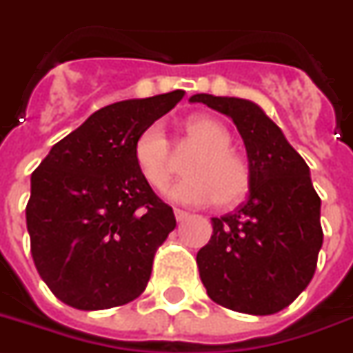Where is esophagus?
Listing matches in <instances>:
<instances>
[{
  "label": "esophagus",
  "instance_id": "esophagus-1",
  "mask_svg": "<svg viewBox=\"0 0 353 353\" xmlns=\"http://www.w3.org/2000/svg\"><path fill=\"white\" fill-rule=\"evenodd\" d=\"M190 216V214H188L186 210H180V208H174V217H176V221H184V219H186V217Z\"/></svg>",
  "mask_w": 353,
  "mask_h": 353
}]
</instances>
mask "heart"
<instances>
[{"label": "heart", "instance_id": "1", "mask_svg": "<svg viewBox=\"0 0 353 353\" xmlns=\"http://www.w3.org/2000/svg\"><path fill=\"white\" fill-rule=\"evenodd\" d=\"M188 141L199 148L184 167L186 179L167 188V199L179 205L199 206L216 201L230 206L245 197L251 186V167L232 145L229 128L208 115L190 117L184 124ZM134 160L148 186L161 190L173 174L171 143L161 124H150L134 143Z\"/></svg>", "mask_w": 353, "mask_h": 353}]
</instances>
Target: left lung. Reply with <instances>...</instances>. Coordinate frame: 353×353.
Returning a JSON list of instances; mask_svg holds the SVG:
<instances>
[{
  "label": "left lung",
  "mask_w": 353,
  "mask_h": 353,
  "mask_svg": "<svg viewBox=\"0 0 353 353\" xmlns=\"http://www.w3.org/2000/svg\"><path fill=\"white\" fill-rule=\"evenodd\" d=\"M190 102L232 119L251 167L248 201L232 214L212 217L210 242L199 249L206 294L230 311H283L311 283L324 240L309 165L253 102L205 92Z\"/></svg>",
  "instance_id": "obj_1"
}]
</instances>
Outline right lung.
<instances>
[{"instance_id":"right-lung-1","label":"right lung","mask_w":353,"mask_h":353,"mask_svg":"<svg viewBox=\"0 0 353 353\" xmlns=\"http://www.w3.org/2000/svg\"><path fill=\"white\" fill-rule=\"evenodd\" d=\"M182 97L173 91L94 111L31 174V256L66 305L111 309L147 287L156 249L176 219L139 173L134 143Z\"/></svg>"}]
</instances>
